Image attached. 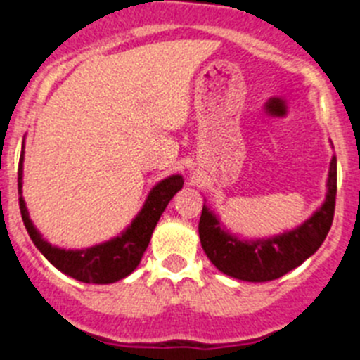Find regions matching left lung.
I'll use <instances>...</instances> for the list:
<instances>
[{"label": "left lung", "mask_w": 360, "mask_h": 360, "mask_svg": "<svg viewBox=\"0 0 360 360\" xmlns=\"http://www.w3.org/2000/svg\"><path fill=\"white\" fill-rule=\"evenodd\" d=\"M338 193V160L332 156L323 204L303 224L280 235L245 240L224 228L204 204L199 238L206 257L220 273L242 281H271L301 265L325 242L333 220Z\"/></svg>", "instance_id": "1"}]
</instances>
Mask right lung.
<instances>
[{"mask_svg":"<svg viewBox=\"0 0 360 360\" xmlns=\"http://www.w3.org/2000/svg\"><path fill=\"white\" fill-rule=\"evenodd\" d=\"M22 161H25V141H22L21 158L18 168V188H19V210H21L22 222L30 235L35 248L43 252V257L57 267L60 273L84 283H115L124 280L125 276L138 267L145 249L148 248L150 236L161 213L172 200V197L183 188V176H168L161 179L152 188L145 199L143 208L132 219L125 231L102 244L91 245L86 249H63L51 245L43 235L37 231L28 213L27 202L22 199Z\"/></svg>","mask_w":360,"mask_h":360,"instance_id":"add662e5","label":"right lung"}]
</instances>
